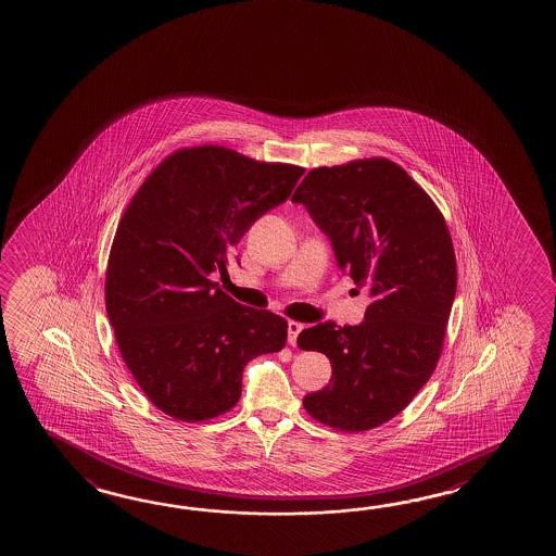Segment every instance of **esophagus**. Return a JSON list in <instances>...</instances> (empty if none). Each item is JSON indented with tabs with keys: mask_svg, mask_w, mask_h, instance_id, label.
Wrapping results in <instances>:
<instances>
[{
	"mask_svg": "<svg viewBox=\"0 0 556 556\" xmlns=\"http://www.w3.org/2000/svg\"><path fill=\"white\" fill-rule=\"evenodd\" d=\"M302 329H304V326L299 321H292V319L289 321V345H296V337H299Z\"/></svg>",
	"mask_w": 556,
	"mask_h": 556,
	"instance_id": "obj_1",
	"label": "esophagus"
}]
</instances>
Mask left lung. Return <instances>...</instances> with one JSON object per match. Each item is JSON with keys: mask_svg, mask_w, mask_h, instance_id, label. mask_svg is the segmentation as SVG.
Masks as SVG:
<instances>
[{"mask_svg": "<svg viewBox=\"0 0 556 556\" xmlns=\"http://www.w3.org/2000/svg\"><path fill=\"white\" fill-rule=\"evenodd\" d=\"M291 201L306 205L341 274L370 296L363 324L326 321L301 331L302 351L331 363V380L304 397V409L341 432L380 427L409 405L442 355L457 287L446 219L383 156L314 168Z\"/></svg>", "mask_w": 556, "mask_h": 556, "instance_id": "obj_1", "label": "left lung"}]
</instances>
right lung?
Masks as SVG:
<instances>
[{"instance_id": "add662e5", "label": "right lung", "mask_w": 556, "mask_h": 556, "mask_svg": "<svg viewBox=\"0 0 556 556\" xmlns=\"http://www.w3.org/2000/svg\"><path fill=\"white\" fill-rule=\"evenodd\" d=\"M302 174L227 147H184L129 201L110 248L104 302L119 355L164 415H225L240 400L244 366L287 343V319L238 304L210 275L227 271L230 248Z\"/></svg>"}]
</instances>
